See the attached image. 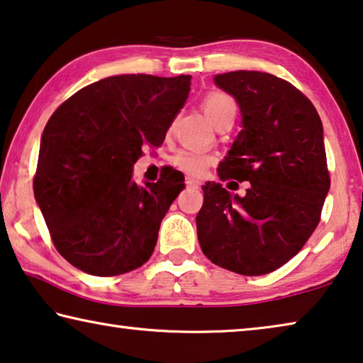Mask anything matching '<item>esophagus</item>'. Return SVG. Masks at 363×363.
Returning <instances> with one entry per match:
<instances>
[{"instance_id": "esophagus-1", "label": "esophagus", "mask_w": 363, "mask_h": 363, "mask_svg": "<svg viewBox=\"0 0 363 363\" xmlns=\"http://www.w3.org/2000/svg\"><path fill=\"white\" fill-rule=\"evenodd\" d=\"M186 186L188 188H199L201 186V180L194 177H186Z\"/></svg>"}]
</instances>
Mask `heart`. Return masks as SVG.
<instances>
[{
  "label": "heart",
  "instance_id": "1",
  "mask_svg": "<svg viewBox=\"0 0 363 363\" xmlns=\"http://www.w3.org/2000/svg\"><path fill=\"white\" fill-rule=\"evenodd\" d=\"M203 107L209 121L216 125L227 115H235L237 107L230 96L224 92H211L206 96ZM211 162V155L198 149H182L172 157V164L186 174H201Z\"/></svg>",
  "mask_w": 363,
  "mask_h": 363
}]
</instances>
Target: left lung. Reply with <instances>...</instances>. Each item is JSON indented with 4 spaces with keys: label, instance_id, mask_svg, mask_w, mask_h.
<instances>
[{
    "label": "left lung",
    "instance_id": "8db88e82",
    "mask_svg": "<svg viewBox=\"0 0 363 363\" xmlns=\"http://www.w3.org/2000/svg\"><path fill=\"white\" fill-rule=\"evenodd\" d=\"M214 84L242 113V130L217 174L248 180L250 188L238 196L206 183L198 240L214 264L243 276L267 274L294 258L320 222L330 191L323 125L313 104L281 77L232 71L216 74Z\"/></svg>",
    "mask_w": 363,
    "mask_h": 363
}]
</instances>
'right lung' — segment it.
I'll return each mask as SVG.
<instances>
[{"label":"right lung","mask_w":363,"mask_h":363,"mask_svg":"<svg viewBox=\"0 0 363 363\" xmlns=\"http://www.w3.org/2000/svg\"><path fill=\"white\" fill-rule=\"evenodd\" d=\"M189 84L191 76L183 74L110 76L50 116L33 194L55 247L77 269L118 276L150 258L185 178L167 169L157 183L138 185L133 167L144 144L164 143Z\"/></svg>","instance_id":"1"}]
</instances>
